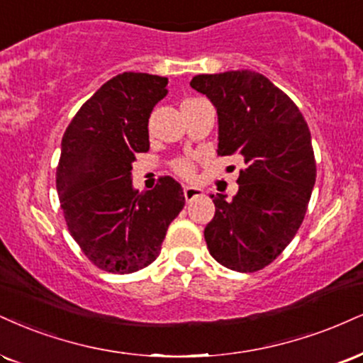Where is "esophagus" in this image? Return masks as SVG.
<instances>
[{
    "label": "esophagus",
    "mask_w": 363,
    "mask_h": 363,
    "mask_svg": "<svg viewBox=\"0 0 363 363\" xmlns=\"http://www.w3.org/2000/svg\"><path fill=\"white\" fill-rule=\"evenodd\" d=\"M204 191L201 187H194V186H186L184 187V198L186 201H193L194 198H199L203 196Z\"/></svg>",
    "instance_id": "esophagus-1"
}]
</instances>
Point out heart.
<instances>
[{
  "label": "heart",
  "mask_w": 363,
  "mask_h": 363,
  "mask_svg": "<svg viewBox=\"0 0 363 363\" xmlns=\"http://www.w3.org/2000/svg\"><path fill=\"white\" fill-rule=\"evenodd\" d=\"M172 167L177 172V176H181L184 179H193V176H194V164L191 162L189 159H179L174 162Z\"/></svg>",
  "instance_id": "b5f03b06"
}]
</instances>
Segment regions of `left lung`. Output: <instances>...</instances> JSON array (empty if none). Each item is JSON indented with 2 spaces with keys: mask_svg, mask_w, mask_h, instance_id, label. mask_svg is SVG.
I'll return each instance as SVG.
<instances>
[{
  "mask_svg": "<svg viewBox=\"0 0 363 363\" xmlns=\"http://www.w3.org/2000/svg\"><path fill=\"white\" fill-rule=\"evenodd\" d=\"M191 87L216 108L218 155L247 164L233 199L211 194L208 250L226 269L255 272L281 255L306 215L316 181L311 133L289 96L255 71L199 74Z\"/></svg>",
  "mask_w": 363,
  "mask_h": 363,
  "instance_id": "8db88e82",
  "label": "left lung"
}]
</instances>
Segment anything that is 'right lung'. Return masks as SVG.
<instances>
[{"instance_id":"right-lung-1","label":"right lung","mask_w":363,"mask_h":363,"mask_svg":"<svg viewBox=\"0 0 363 363\" xmlns=\"http://www.w3.org/2000/svg\"><path fill=\"white\" fill-rule=\"evenodd\" d=\"M167 82L145 72L118 74L82 104L62 137L57 193L65 223L87 259L106 272L150 265L184 208L172 177H160L145 193L133 189L130 177L135 154L150 147L148 118Z\"/></svg>"}]
</instances>
